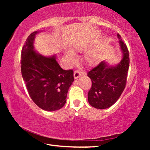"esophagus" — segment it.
Wrapping results in <instances>:
<instances>
[{
	"instance_id": "34e87169",
	"label": "esophagus",
	"mask_w": 150,
	"mask_h": 150,
	"mask_svg": "<svg viewBox=\"0 0 150 150\" xmlns=\"http://www.w3.org/2000/svg\"><path fill=\"white\" fill-rule=\"evenodd\" d=\"M81 75H82V73L79 71H78V70L75 71L74 73H73V75H74V78L75 79H77L79 77H80Z\"/></svg>"
}]
</instances>
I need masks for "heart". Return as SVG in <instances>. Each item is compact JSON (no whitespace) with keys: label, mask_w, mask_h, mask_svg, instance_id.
<instances>
[{"label":"heart","mask_w":150,"mask_h":150,"mask_svg":"<svg viewBox=\"0 0 150 150\" xmlns=\"http://www.w3.org/2000/svg\"><path fill=\"white\" fill-rule=\"evenodd\" d=\"M65 57L66 59L69 63H72L75 61V57L73 53L71 51L66 50L65 53ZM102 56L100 51L98 50H92L88 51L83 55V61L88 66L93 67L98 65L101 62Z\"/></svg>","instance_id":"heart-1"}]
</instances>
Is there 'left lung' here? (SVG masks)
I'll return each instance as SVG.
<instances>
[{
	"label": "left lung",
	"mask_w": 150,
	"mask_h": 150,
	"mask_svg": "<svg viewBox=\"0 0 150 150\" xmlns=\"http://www.w3.org/2000/svg\"><path fill=\"white\" fill-rule=\"evenodd\" d=\"M118 44L122 59L118 64L110 65L103 61L87 73L92 81L88 93V101L94 108L105 109L110 107L120 98L126 87L127 73L130 64L129 52L118 34Z\"/></svg>",
	"instance_id": "8db88e82"
}]
</instances>
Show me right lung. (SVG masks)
<instances>
[{
  "instance_id": "right-lung-1",
  "label": "right lung",
  "mask_w": 150,
  "mask_h": 150,
  "mask_svg": "<svg viewBox=\"0 0 150 150\" xmlns=\"http://www.w3.org/2000/svg\"><path fill=\"white\" fill-rule=\"evenodd\" d=\"M40 31L32 33L21 53V71L28 92L40 108L54 111L62 108L71 85L74 81L73 70H63L56 55L44 56L34 49V43Z\"/></svg>"
}]
</instances>
